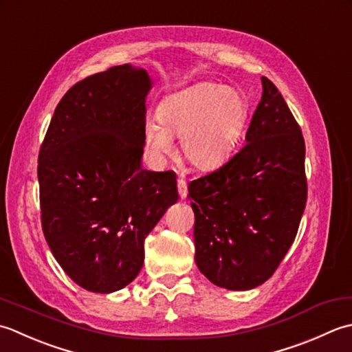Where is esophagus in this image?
<instances>
[{
  "label": "esophagus",
  "instance_id": "obj_1",
  "mask_svg": "<svg viewBox=\"0 0 352 352\" xmlns=\"http://www.w3.org/2000/svg\"><path fill=\"white\" fill-rule=\"evenodd\" d=\"M177 191H179V197L181 199H185L186 195H188V190H186V182L182 177L177 179Z\"/></svg>",
  "mask_w": 352,
  "mask_h": 352
}]
</instances>
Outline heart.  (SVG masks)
Instances as JSON below:
<instances>
[{"label": "heart", "instance_id": "obj_1", "mask_svg": "<svg viewBox=\"0 0 352 352\" xmlns=\"http://www.w3.org/2000/svg\"><path fill=\"white\" fill-rule=\"evenodd\" d=\"M248 116V100L240 91L199 83L164 100L156 112L157 123H146L144 140L150 152L162 157L171 153L170 136H176L191 166L211 170L231 156Z\"/></svg>", "mask_w": 352, "mask_h": 352}]
</instances>
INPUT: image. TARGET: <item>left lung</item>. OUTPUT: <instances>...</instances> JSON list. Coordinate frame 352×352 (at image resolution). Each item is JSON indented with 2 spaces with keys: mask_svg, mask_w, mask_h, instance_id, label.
<instances>
[{
  "mask_svg": "<svg viewBox=\"0 0 352 352\" xmlns=\"http://www.w3.org/2000/svg\"><path fill=\"white\" fill-rule=\"evenodd\" d=\"M246 144L220 168L191 181L199 270L228 290L274 275L295 241L307 204L305 142L267 77Z\"/></svg>",
  "mask_w": 352,
  "mask_h": 352,
  "instance_id": "8db88e82",
  "label": "left lung"
}]
</instances>
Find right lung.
Instances as JSON below:
<instances>
[{"label":"right lung","mask_w":352,"mask_h":352,"mask_svg":"<svg viewBox=\"0 0 352 352\" xmlns=\"http://www.w3.org/2000/svg\"><path fill=\"white\" fill-rule=\"evenodd\" d=\"M142 68L112 67L69 88L38 160L42 231L85 290L112 293L144 263V240L177 202L173 171L141 167L146 96Z\"/></svg>","instance_id":"right-lung-1"}]
</instances>
